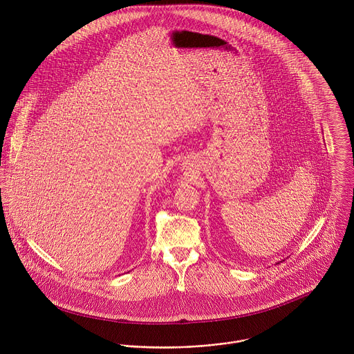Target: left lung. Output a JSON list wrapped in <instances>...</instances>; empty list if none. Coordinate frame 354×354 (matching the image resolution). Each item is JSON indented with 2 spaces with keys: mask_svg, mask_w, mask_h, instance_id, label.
I'll use <instances>...</instances> for the list:
<instances>
[{
  "mask_svg": "<svg viewBox=\"0 0 354 354\" xmlns=\"http://www.w3.org/2000/svg\"><path fill=\"white\" fill-rule=\"evenodd\" d=\"M283 261H285V259H283ZM278 263H279V262H278Z\"/></svg>",
  "mask_w": 354,
  "mask_h": 354,
  "instance_id": "1",
  "label": "left lung"
}]
</instances>
